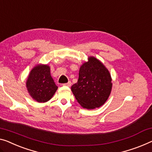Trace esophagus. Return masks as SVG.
<instances>
[{
    "mask_svg": "<svg viewBox=\"0 0 152 152\" xmlns=\"http://www.w3.org/2000/svg\"><path fill=\"white\" fill-rule=\"evenodd\" d=\"M71 85H72V83H71V82H70V81H69L68 83H64V84H63V85H64V86H67V87H70V86H71Z\"/></svg>",
    "mask_w": 152,
    "mask_h": 152,
    "instance_id": "obj_1",
    "label": "esophagus"
}]
</instances>
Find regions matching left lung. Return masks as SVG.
Here are the masks:
<instances>
[{
    "mask_svg": "<svg viewBox=\"0 0 152 152\" xmlns=\"http://www.w3.org/2000/svg\"><path fill=\"white\" fill-rule=\"evenodd\" d=\"M112 79L106 67L94 56L81 65L78 82L71 89L76 100L87 109L102 106L112 89Z\"/></svg>",
    "mask_w": 152,
    "mask_h": 152,
    "instance_id": "8db88e82",
    "label": "left lung"
}]
</instances>
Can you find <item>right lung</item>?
<instances>
[{"label": "right lung", "mask_w": 152, "mask_h": 152, "mask_svg": "<svg viewBox=\"0 0 152 152\" xmlns=\"http://www.w3.org/2000/svg\"><path fill=\"white\" fill-rule=\"evenodd\" d=\"M26 88L32 98L38 102L50 100L57 90L47 65H37L32 69L26 80Z\"/></svg>", "instance_id": "add662e5"}]
</instances>
